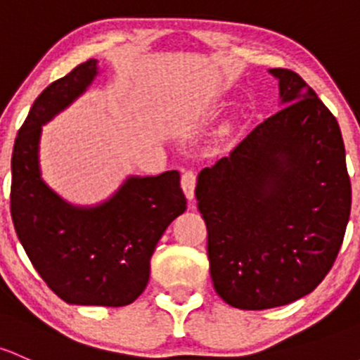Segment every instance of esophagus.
<instances>
[{
  "instance_id": "obj_1",
  "label": "esophagus",
  "mask_w": 360,
  "mask_h": 360,
  "mask_svg": "<svg viewBox=\"0 0 360 360\" xmlns=\"http://www.w3.org/2000/svg\"><path fill=\"white\" fill-rule=\"evenodd\" d=\"M181 186H183V191L188 200L195 198V186H196L195 170H184L183 176H181Z\"/></svg>"
}]
</instances>
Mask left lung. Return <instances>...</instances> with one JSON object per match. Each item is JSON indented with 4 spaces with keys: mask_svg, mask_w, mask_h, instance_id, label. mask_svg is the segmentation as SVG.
I'll list each match as a JSON object with an SVG mask.
<instances>
[{
    "mask_svg": "<svg viewBox=\"0 0 360 360\" xmlns=\"http://www.w3.org/2000/svg\"><path fill=\"white\" fill-rule=\"evenodd\" d=\"M269 72L283 108L203 169L195 190L214 288L243 310L316 290L335 264L352 205L335 115L293 70Z\"/></svg>",
    "mask_w": 360,
    "mask_h": 360,
    "instance_id": "1",
    "label": "left lung"
}]
</instances>
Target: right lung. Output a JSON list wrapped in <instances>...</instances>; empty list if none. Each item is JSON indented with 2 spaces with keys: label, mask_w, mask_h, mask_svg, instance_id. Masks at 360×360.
<instances>
[{
  "label": "right lung",
  "mask_w": 360,
  "mask_h": 360,
  "mask_svg": "<svg viewBox=\"0 0 360 360\" xmlns=\"http://www.w3.org/2000/svg\"><path fill=\"white\" fill-rule=\"evenodd\" d=\"M98 75L81 63L37 96L11 155L10 210L22 247L50 290L75 305H129L150 279L164 231L186 210L179 172L131 176L107 202L77 207L41 179V127L77 100Z\"/></svg>",
  "instance_id": "obj_1"
}]
</instances>
